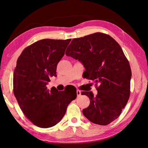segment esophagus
<instances>
[{
  "instance_id": "esophagus-1",
  "label": "esophagus",
  "mask_w": 148,
  "mask_h": 148,
  "mask_svg": "<svg viewBox=\"0 0 148 148\" xmlns=\"http://www.w3.org/2000/svg\"><path fill=\"white\" fill-rule=\"evenodd\" d=\"M76 93H77V97H79V96L81 95V92H80V91H79V90H77V92H76Z\"/></svg>"
}]
</instances>
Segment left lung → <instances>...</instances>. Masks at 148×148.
I'll return each mask as SVG.
<instances>
[{"label": "left lung", "mask_w": 148, "mask_h": 148, "mask_svg": "<svg viewBox=\"0 0 148 148\" xmlns=\"http://www.w3.org/2000/svg\"><path fill=\"white\" fill-rule=\"evenodd\" d=\"M65 54L82 62L84 77L99 84L96 96L81 92L90 100L84 116L93 123H111L121 114L130 93L131 69L121 46L108 34L97 32L72 39Z\"/></svg>", "instance_id": "1"}]
</instances>
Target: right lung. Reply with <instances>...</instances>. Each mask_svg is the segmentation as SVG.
<instances>
[{"mask_svg":"<svg viewBox=\"0 0 148 148\" xmlns=\"http://www.w3.org/2000/svg\"><path fill=\"white\" fill-rule=\"evenodd\" d=\"M71 39L38 40L25 48L19 56L13 74V92L24 114L40 128L60 121L68 105L77 97L76 89H47L49 78L56 76L57 64Z\"/></svg>","mask_w":148,"mask_h":148,"instance_id":"right-lung-1","label":"right lung"}]
</instances>
